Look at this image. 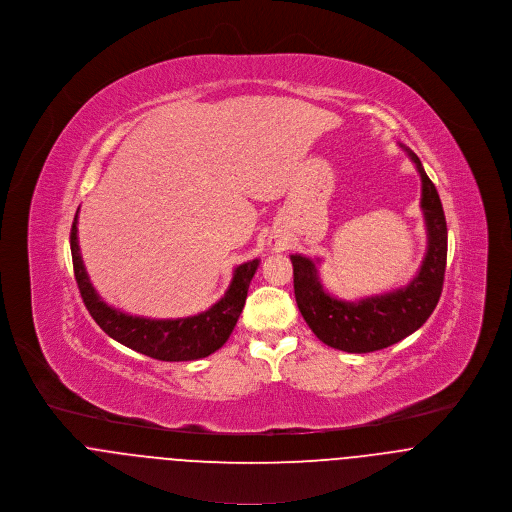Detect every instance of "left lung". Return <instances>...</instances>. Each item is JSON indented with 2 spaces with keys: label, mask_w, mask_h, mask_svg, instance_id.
<instances>
[{
  "label": "left lung",
  "mask_w": 512,
  "mask_h": 512,
  "mask_svg": "<svg viewBox=\"0 0 512 512\" xmlns=\"http://www.w3.org/2000/svg\"><path fill=\"white\" fill-rule=\"evenodd\" d=\"M402 148L421 178V211L427 227V253L417 275L406 287L360 301H340L324 291L316 269L318 259L291 255L299 310L316 338L330 348L350 354L388 348L423 326L441 297L447 263L443 205L419 158L406 146Z\"/></svg>",
  "instance_id": "1"
}]
</instances>
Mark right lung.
<instances>
[{
	"label": "right lung",
	"mask_w": 512,
	"mask_h": 512,
	"mask_svg": "<svg viewBox=\"0 0 512 512\" xmlns=\"http://www.w3.org/2000/svg\"><path fill=\"white\" fill-rule=\"evenodd\" d=\"M71 253L75 279L83 297V303L95 322L116 342L164 362L200 360L219 350L233 332L237 318L245 307L249 283L259 267V259L247 261L233 271V279L225 295L205 312L188 318H144L132 316L122 310L108 307L97 295L91 279L85 271L79 239H77V215L71 227Z\"/></svg>",
	"instance_id": "1"
}]
</instances>
